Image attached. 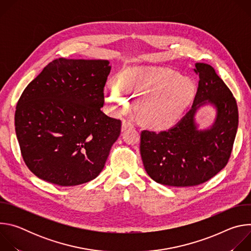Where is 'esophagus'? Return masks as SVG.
<instances>
[{
    "label": "esophagus",
    "instance_id": "1",
    "mask_svg": "<svg viewBox=\"0 0 251 251\" xmlns=\"http://www.w3.org/2000/svg\"><path fill=\"white\" fill-rule=\"evenodd\" d=\"M132 127H133V124H132L130 121H128V120H126V119H124V120L122 121V131H125L126 129L132 128Z\"/></svg>",
    "mask_w": 251,
    "mask_h": 251
}]
</instances>
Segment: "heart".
<instances>
[{"instance_id": "1", "label": "heart", "mask_w": 251, "mask_h": 251, "mask_svg": "<svg viewBox=\"0 0 251 251\" xmlns=\"http://www.w3.org/2000/svg\"><path fill=\"white\" fill-rule=\"evenodd\" d=\"M194 95V84L176 71L155 66H133L121 79H111L105 88V98L111 114L131 108L132 100L145 122L156 129L173 125L182 116ZM141 113H138L139 116Z\"/></svg>"}]
</instances>
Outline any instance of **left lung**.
<instances>
[{"instance_id": "obj_1", "label": "left lung", "mask_w": 251, "mask_h": 251, "mask_svg": "<svg viewBox=\"0 0 251 251\" xmlns=\"http://www.w3.org/2000/svg\"><path fill=\"white\" fill-rule=\"evenodd\" d=\"M199 86L191 110L169 130L141 132L140 153L152 180L171 187L201 185L222 171L230 157L238 127L236 100L212 66L196 63ZM211 103L217 116L212 127L200 130L195 113Z\"/></svg>"}]
</instances>
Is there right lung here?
I'll return each mask as SVG.
<instances>
[{
    "mask_svg": "<svg viewBox=\"0 0 251 251\" xmlns=\"http://www.w3.org/2000/svg\"><path fill=\"white\" fill-rule=\"evenodd\" d=\"M110 70L108 60L60 57L25 87L16 108V134L38 177L71 187L103 170L121 132V121L101 111Z\"/></svg>",
    "mask_w": 251,
    "mask_h": 251,
    "instance_id": "add662e5",
    "label": "right lung"
}]
</instances>
